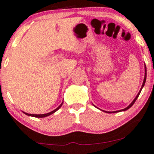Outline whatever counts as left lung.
Segmentation results:
<instances>
[{
    "instance_id": "8db88e82",
    "label": "left lung",
    "mask_w": 154,
    "mask_h": 154,
    "mask_svg": "<svg viewBox=\"0 0 154 154\" xmlns=\"http://www.w3.org/2000/svg\"><path fill=\"white\" fill-rule=\"evenodd\" d=\"M145 68H146V74H145V78H144V81H143V85H142V88H141V89H140V91H139V93H138V94H137V96H136V98H135V99H134V100H133V102L131 103V104H129V106H128L126 108H125V109H121V110H118V111H115V112H121V111H125V110H127L128 109H129L130 107H131V106L133 105V104H134V102H136V100H137V99L138 98V96H139V95H140V92H141V91H142V89H143V86L145 85V83H146V67H145ZM108 112V113H110V112Z\"/></svg>"
}]
</instances>
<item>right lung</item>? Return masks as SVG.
<instances>
[{"instance_id": "1", "label": "right lung", "mask_w": 154, "mask_h": 154, "mask_svg": "<svg viewBox=\"0 0 154 154\" xmlns=\"http://www.w3.org/2000/svg\"><path fill=\"white\" fill-rule=\"evenodd\" d=\"M62 104H63V103H62L61 104H60V106H59L58 107H57L56 109H54L53 111H52V112H48V113H46V114H40V115H36V114H28V113H26V112H24L25 115H27V116H32V117H36V118H45V117H47V116H50V115H52V114H53L54 112H56L57 110H58V109H59V108H60V107H61L62 106Z\"/></svg>"}]
</instances>
